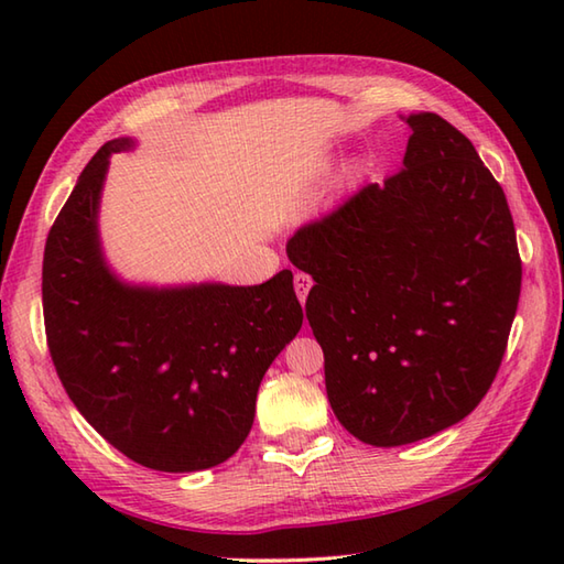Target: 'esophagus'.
I'll return each instance as SVG.
<instances>
[{"mask_svg":"<svg viewBox=\"0 0 564 564\" xmlns=\"http://www.w3.org/2000/svg\"><path fill=\"white\" fill-rule=\"evenodd\" d=\"M293 285H295V295H297V301L305 303V301H307V293H310V289H313V279H310L307 273L297 271V273H295V279H293Z\"/></svg>","mask_w":564,"mask_h":564,"instance_id":"34e87169","label":"esophagus"}]
</instances>
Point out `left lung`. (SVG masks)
Instances as JSON below:
<instances>
[{"label":"left lung","mask_w":564,"mask_h":564,"mask_svg":"<svg viewBox=\"0 0 564 564\" xmlns=\"http://www.w3.org/2000/svg\"><path fill=\"white\" fill-rule=\"evenodd\" d=\"M402 172L289 239L334 414L378 448L438 434L487 394L521 295L505 191L458 128L410 113Z\"/></svg>","instance_id":"8db88e82"}]
</instances>
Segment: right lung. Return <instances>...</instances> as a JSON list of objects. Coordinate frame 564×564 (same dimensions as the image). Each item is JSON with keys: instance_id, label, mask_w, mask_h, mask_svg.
Wrapping results in <instances>:
<instances>
[{"instance_id": "1", "label": "right lung", "mask_w": 564, "mask_h": 564, "mask_svg": "<svg viewBox=\"0 0 564 564\" xmlns=\"http://www.w3.org/2000/svg\"><path fill=\"white\" fill-rule=\"evenodd\" d=\"M118 138L94 154L47 232L45 337L63 388L113 448L152 470L225 463L254 424L261 378L303 327L293 273L261 285L123 283L99 242Z\"/></svg>"}]
</instances>
